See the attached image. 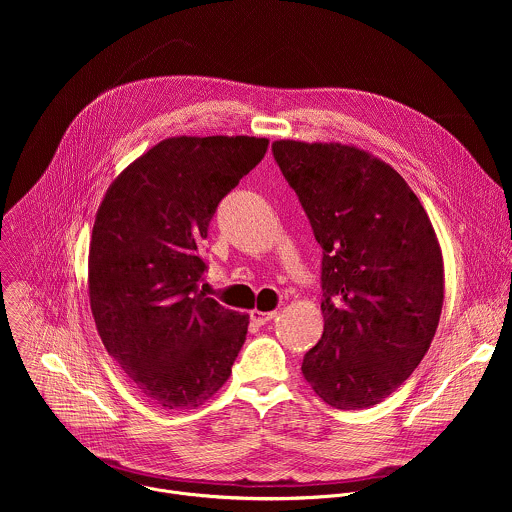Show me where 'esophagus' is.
<instances>
[{
	"label": "esophagus",
	"instance_id": "1",
	"mask_svg": "<svg viewBox=\"0 0 512 512\" xmlns=\"http://www.w3.org/2000/svg\"><path fill=\"white\" fill-rule=\"evenodd\" d=\"M276 315H278V311H260V309H252V311H250V319H252L256 325H266V323L272 321Z\"/></svg>",
	"mask_w": 512,
	"mask_h": 512
}]
</instances>
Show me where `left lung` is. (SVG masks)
I'll list each match as a JSON object with an SVG mask.
<instances>
[{"instance_id":"8db88e82","label":"left lung","mask_w":512,"mask_h":512,"mask_svg":"<svg viewBox=\"0 0 512 512\" xmlns=\"http://www.w3.org/2000/svg\"><path fill=\"white\" fill-rule=\"evenodd\" d=\"M272 151L323 248L325 325L301 372L329 406L370 408L418 368L436 335L438 234L402 175L365 149L276 140Z\"/></svg>"}]
</instances>
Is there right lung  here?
<instances>
[{
	"instance_id": "right-lung-1",
	"label": "right lung",
	"mask_w": 512,
	"mask_h": 512,
	"mask_svg": "<svg viewBox=\"0 0 512 512\" xmlns=\"http://www.w3.org/2000/svg\"><path fill=\"white\" fill-rule=\"evenodd\" d=\"M268 149L254 136H175L106 189L88 248V297L108 355L147 400L193 410L217 394L248 313L199 292V246L224 195Z\"/></svg>"
}]
</instances>
